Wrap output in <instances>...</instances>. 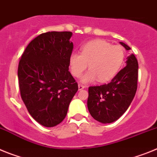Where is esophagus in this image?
Returning <instances> with one entry per match:
<instances>
[{"label": "esophagus", "mask_w": 157, "mask_h": 157, "mask_svg": "<svg viewBox=\"0 0 157 157\" xmlns=\"http://www.w3.org/2000/svg\"><path fill=\"white\" fill-rule=\"evenodd\" d=\"M85 87V86L82 85V84H78V90H83Z\"/></svg>", "instance_id": "34e87169"}]
</instances>
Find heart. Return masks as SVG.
Here are the masks:
<instances>
[{
	"label": "heart",
	"mask_w": 157,
	"mask_h": 157,
	"mask_svg": "<svg viewBox=\"0 0 157 157\" xmlns=\"http://www.w3.org/2000/svg\"><path fill=\"white\" fill-rule=\"evenodd\" d=\"M126 50L122 45H112L109 41L96 39L86 43L81 48V53L71 54L69 63L71 74L80 77L84 71H87L82 78V82H91L98 79L100 82L112 80L123 67Z\"/></svg>",
	"instance_id": "heart-1"
}]
</instances>
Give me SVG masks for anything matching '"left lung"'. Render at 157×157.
Masks as SVG:
<instances>
[{
    "label": "left lung",
    "mask_w": 157,
    "mask_h": 157,
    "mask_svg": "<svg viewBox=\"0 0 157 157\" xmlns=\"http://www.w3.org/2000/svg\"><path fill=\"white\" fill-rule=\"evenodd\" d=\"M122 45L130 50L125 43ZM138 63L134 54L127 57V66L108 84L89 87L87 107L94 120L102 123L117 120L130 106L138 88Z\"/></svg>",
    "instance_id": "1"
}]
</instances>
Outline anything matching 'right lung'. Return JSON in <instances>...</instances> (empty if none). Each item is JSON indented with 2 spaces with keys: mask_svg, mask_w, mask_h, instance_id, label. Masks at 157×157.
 Segmentation results:
<instances>
[{
  "mask_svg": "<svg viewBox=\"0 0 157 157\" xmlns=\"http://www.w3.org/2000/svg\"><path fill=\"white\" fill-rule=\"evenodd\" d=\"M71 36L70 31L43 33L29 43L19 60L22 100L30 116L44 127L63 121L78 89L68 71Z\"/></svg>",
  "mask_w": 157,
  "mask_h": 157,
  "instance_id": "obj_1",
  "label": "right lung"
}]
</instances>
